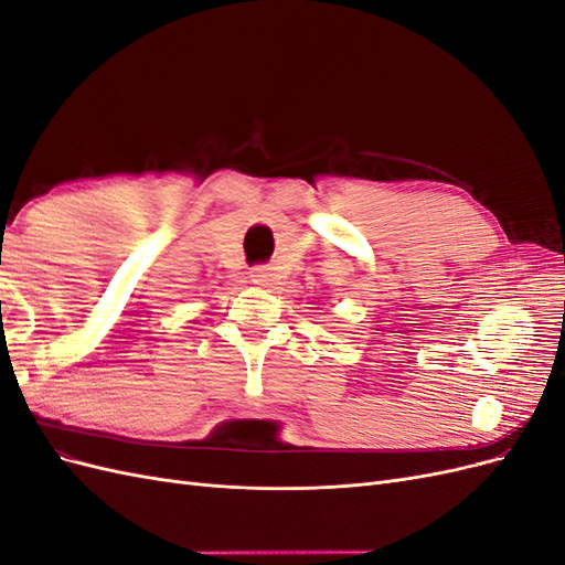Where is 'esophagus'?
<instances>
[{
    "label": "esophagus",
    "instance_id": "34e87169",
    "mask_svg": "<svg viewBox=\"0 0 565 565\" xmlns=\"http://www.w3.org/2000/svg\"><path fill=\"white\" fill-rule=\"evenodd\" d=\"M249 278H252L254 285L268 287V285H273V270H270L268 266H254V268L249 270Z\"/></svg>",
    "mask_w": 565,
    "mask_h": 565
}]
</instances>
